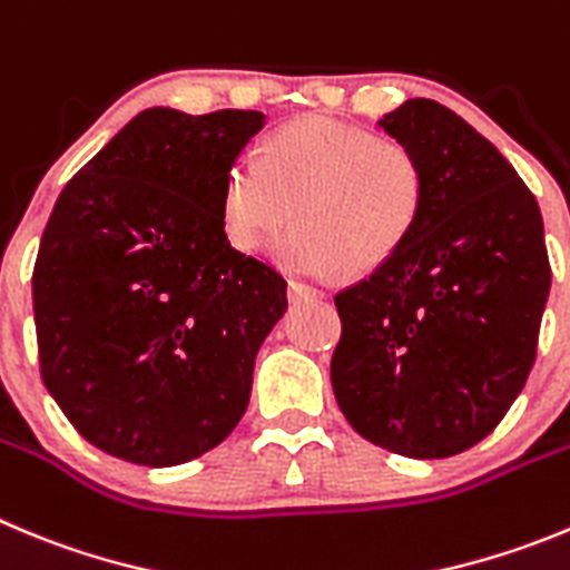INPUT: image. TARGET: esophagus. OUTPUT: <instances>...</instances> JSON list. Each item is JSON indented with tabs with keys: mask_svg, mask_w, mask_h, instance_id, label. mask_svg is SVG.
I'll list each match as a JSON object with an SVG mask.
<instances>
[{
	"mask_svg": "<svg viewBox=\"0 0 570 570\" xmlns=\"http://www.w3.org/2000/svg\"><path fill=\"white\" fill-rule=\"evenodd\" d=\"M288 296L294 302H302V299H322L325 296V291L313 288V285H307V282H291L288 285Z\"/></svg>",
	"mask_w": 570,
	"mask_h": 570,
	"instance_id": "1",
	"label": "esophagus"
}]
</instances>
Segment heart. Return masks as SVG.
<instances>
[{
  "mask_svg": "<svg viewBox=\"0 0 570 570\" xmlns=\"http://www.w3.org/2000/svg\"><path fill=\"white\" fill-rule=\"evenodd\" d=\"M426 175L410 146L313 115L276 129L263 158L239 155L223 183V226L239 250L276 243L285 268L307 276L373 271L415 232Z\"/></svg>",
  "mask_w": 570,
  "mask_h": 570,
  "instance_id": "obj_1",
  "label": "heart"
}]
</instances>
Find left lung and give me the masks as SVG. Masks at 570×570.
<instances>
[{
  "label": "left lung",
  "instance_id": "obj_1",
  "mask_svg": "<svg viewBox=\"0 0 570 570\" xmlns=\"http://www.w3.org/2000/svg\"><path fill=\"white\" fill-rule=\"evenodd\" d=\"M381 127L426 175L415 232L336 294L331 381L350 426L406 458H449L494 432L525 387L551 288L542 214L461 115L412 98Z\"/></svg>",
  "mask_w": 570,
  "mask_h": 570
}]
</instances>
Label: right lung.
<instances>
[{"label": "right lung", "instance_id": "right-lung-1", "mask_svg": "<svg viewBox=\"0 0 570 570\" xmlns=\"http://www.w3.org/2000/svg\"><path fill=\"white\" fill-rule=\"evenodd\" d=\"M263 121L146 109L67 183L41 234V381L78 435L121 461L200 458L248 406L288 282L232 248L223 183Z\"/></svg>", "mask_w": 570, "mask_h": 570}]
</instances>
